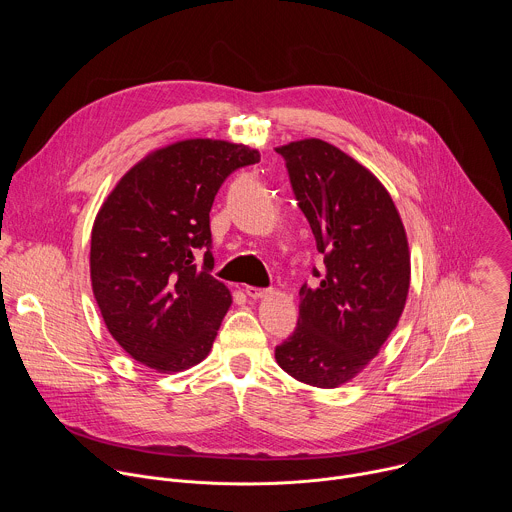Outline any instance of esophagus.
<instances>
[{"label": "esophagus", "instance_id": "34e87169", "mask_svg": "<svg viewBox=\"0 0 512 512\" xmlns=\"http://www.w3.org/2000/svg\"><path fill=\"white\" fill-rule=\"evenodd\" d=\"M245 294H247L251 300H259V298H263V296H267V294H269V289L247 285V287H245Z\"/></svg>", "mask_w": 512, "mask_h": 512}]
</instances>
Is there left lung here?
<instances>
[{"mask_svg":"<svg viewBox=\"0 0 512 512\" xmlns=\"http://www.w3.org/2000/svg\"><path fill=\"white\" fill-rule=\"evenodd\" d=\"M275 152L324 255V273L314 267L320 283L302 285L298 328L275 360L306 385L334 389L397 328L411 279L407 235L387 188L336 145L310 137Z\"/></svg>","mask_w":512,"mask_h":512,"instance_id":"obj_1","label":"left lung"}]
</instances>
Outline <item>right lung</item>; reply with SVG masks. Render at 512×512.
I'll return each instance as SVG.
<instances>
[{"label":"right lung","instance_id":"1","mask_svg":"<svg viewBox=\"0 0 512 512\" xmlns=\"http://www.w3.org/2000/svg\"><path fill=\"white\" fill-rule=\"evenodd\" d=\"M259 160L243 143L176 141L137 162L103 202L91 233L93 294L111 336L145 367L178 373L210 352L233 304L210 275V208L235 170Z\"/></svg>","mask_w":512,"mask_h":512}]
</instances>
